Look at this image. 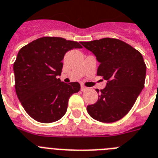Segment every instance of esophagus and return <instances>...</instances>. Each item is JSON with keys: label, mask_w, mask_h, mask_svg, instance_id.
<instances>
[{"label": "esophagus", "mask_w": 158, "mask_h": 158, "mask_svg": "<svg viewBox=\"0 0 158 158\" xmlns=\"http://www.w3.org/2000/svg\"><path fill=\"white\" fill-rule=\"evenodd\" d=\"M87 87H84V86H83V85L81 86V90H82V91H85V90H87Z\"/></svg>", "instance_id": "esophagus-1"}]
</instances>
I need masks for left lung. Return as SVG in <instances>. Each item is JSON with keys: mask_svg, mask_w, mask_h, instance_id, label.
<instances>
[{"mask_svg": "<svg viewBox=\"0 0 158 158\" xmlns=\"http://www.w3.org/2000/svg\"><path fill=\"white\" fill-rule=\"evenodd\" d=\"M81 44L96 56L100 64L97 75L107 81L98 101L87 106V112L98 122H117L127 114L144 88L146 66L143 57L128 44L114 38Z\"/></svg>", "mask_w": 158, "mask_h": 158, "instance_id": "obj_1", "label": "left lung"}]
</instances>
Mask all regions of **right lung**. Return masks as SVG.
I'll return each instance as SVG.
<instances>
[{
  "mask_svg": "<svg viewBox=\"0 0 158 158\" xmlns=\"http://www.w3.org/2000/svg\"><path fill=\"white\" fill-rule=\"evenodd\" d=\"M82 48L75 41L45 36L19 51L13 64L15 89L30 117L40 123H51L65 114L69 98L79 91L80 84L65 83L58 76L66 52Z\"/></svg>",
  "mask_w": 158,
  "mask_h": 158,
  "instance_id": "add662e5",
  "label": "right lung"
}]
</instances>
